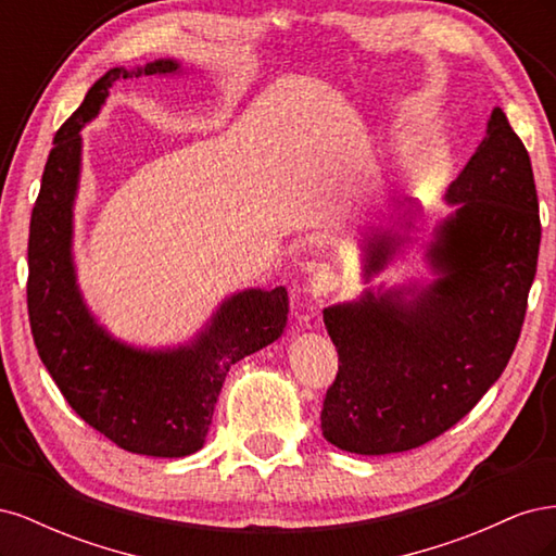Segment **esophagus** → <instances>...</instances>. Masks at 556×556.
<instances>
[{
	"label": "esophagus",
	"instance_id": "34e87169",
	"mask_svg": "<svg viewBox=\"0 0 556 556\" xmlns=\"http://www.w3.org/2000/svg\"><path fill=\"white\" fill-rule=\"evenodd\" d=\"M336 288H339V276H336L329 266L319 264V266L313 268V274H311L308 285H306V292L313 299H323V296L331 294Z\"/></svg>",
	"mask_w": 556,
	"mask_h": 556
}]
</instances>
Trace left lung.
<instances>
[{
    "mask_svg": "<svg viewBox=\"0 0 556 556\" xmlns=\"http://www.w3.org/2000/svg\"><path fill=\"white\" fill-rule=\"evenodd\" d=\"M443 201L454 211L422 248L431 278L380 282L325 308L339 374L319 419L339 450L392 454L429 443L468 415L517 345L541 217L529 153L501 109ZM415 215L410 201L359 239L364 285L406 252Z\"/></svg>",
    "mask_w": 556,
    "mask_h": 556,
    "instance_id": "8db88e82",
    "label": "left lung"
}]
</instances>
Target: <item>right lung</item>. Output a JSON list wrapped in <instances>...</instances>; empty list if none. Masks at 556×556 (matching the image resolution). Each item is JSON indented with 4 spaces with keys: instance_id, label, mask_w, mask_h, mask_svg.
Segmentation results:
<instances>
[{
    "instance_id": "right-lung-1",
    "label": "right lung",
    "mask_w": 556,
    "mask_h": 556,
    "mask_svg": "<svg viewBox=\"0 0 556 556\" xmlns=\"http://www.w3.org/2000/svg\"><path fill=\"white\" fill-rule=\"evenodd\" d=\"M180 60L113 66L55 134L29 223L27 311L39 357L66 403L109 441L146 457H188L204 447L231 364L278 341L290 299L245 288L225 296L201 329L178 345L143 348L113 336L80 292L74 208L80 188V129L104 109L115 83L188 76Z\"/></svg>"
}]
</instances>
